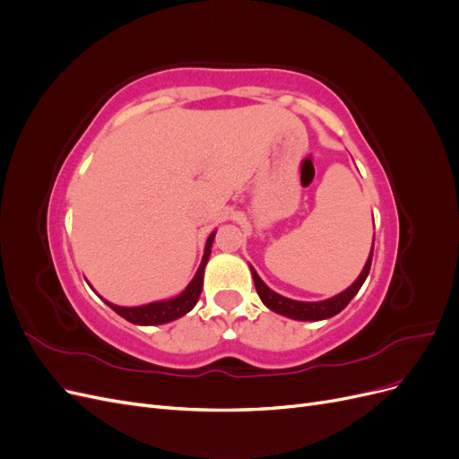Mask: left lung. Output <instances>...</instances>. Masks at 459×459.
Here are the masks:
<instances>
[{
    "mask_svg": "<svg viewBox=\"0 0 459 459\" xmlns=\"http://www.w3.org/2000/svg\"><path fill=\"white\" fill-rule=\"evenodd\" d=\"M373 241H375V238H373ZM371 258H373V245H371L369 256L366 260V266L362 272H359L358 280L349 289H344L342 293L331 297V299H325V300H317V302H302V300L287 299L280 293H275V290H272L266 283H264L253 266H251V272H253V280H255V287H256V293H258L260 300L266 304L272 312L281 314L290 319H299V322H319V319L333 317L341 310H344L346 304H349L356 297L359 287L364 285L366 277L369 273Z\"/></svg>",
    "mask_w": 459,
    "mask_h": 459,
    "instance_id": "8db88e82",
    "label": "left lung"
}]
</instances>
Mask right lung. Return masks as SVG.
<instances>
[{
  "instance_id": "right-lung-1",
  "label": "right lung",
  "mask_w": 459,
  "mask_h": 459,
  "mask_svg": "<svg viewBox=\"0 0 459 459\" xmlns=\"http://www.w3.org/2000/svg\"><path fill=\"white\" fill-rule=\"evenodd\" d=\"M216 231H212L208 235L206 245H204V255L201 260V266L195 273V277L189 281V285L174 299H166V300H155L149 304H142V307H117V304L105 300L110 308H113L118 316H122L124 319H128L130 324L135 325H162L174 322V319L186 316L187 312L193 310L195 307L201 290H203V280H204V266L208 262V256H211V248H212V241H214Z\"/></svg>"
}]
</instances>
